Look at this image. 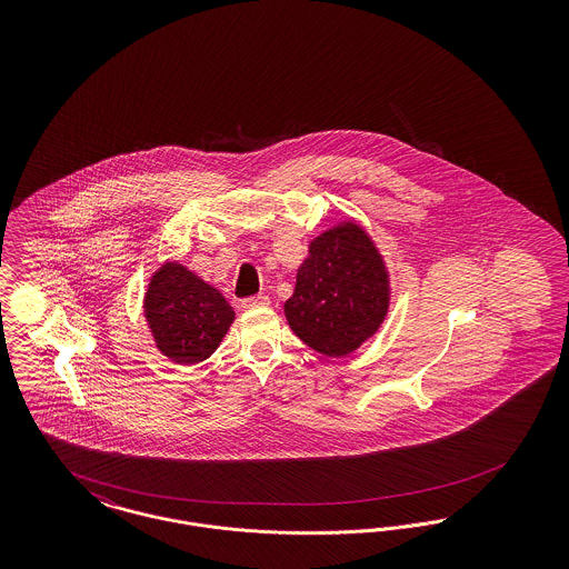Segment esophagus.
<instances>
[{
	"mask_svg": "<svg viewBox=\"0 0 569 569\" xmlns=\"http://www.w3.org/2000/svg\"><path fill=\"white\" fill-rule=\"evenodd\" d=\"M267 305H269V297H264V295L243 298V300H241V307H243V309H253V307H267Z\"/></svg>",
	"mask_w": 569,
	"mask_h": 569,
	"instance_id": "esophagus-1",
	"label": "esophagus"
}]
</instances>
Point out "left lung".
Listing matches in <instances>:
<instances>
[{
    "label": "left lung",
    "instance_id": "left-lung-1",
    "mask_svg": "<svg viewBox=\"0 0 569 569\" xmlns=\"http://www.w3.org/2000/svg\"><path fill=\"white\" fill-rule=\"evenodd\" d=\"M388 307L390 277L383 258L365 228L350 219L309 243L283 311L302 343L339 358L378 332Z\"/></svg>",
    "mask_w": 569,
    "mask_h": 569
}]
</instances>
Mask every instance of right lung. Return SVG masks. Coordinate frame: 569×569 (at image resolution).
Returning a JSON list of instances; mask_svg holds the SVG:
<instances>
[{"label": "right lung", "mask_w": 569, "mask_h": 569, "mask_svg": "<svg viewBox=\"0 0 569 569\" xmlns=\"http://www.w3.org/2000/svg\"><path fill=\"white\" fill-rule=\"evenodd\" d=\"M142 307L156 348L177 365L207 360L234 322L223 295L179 262L153 272Z\"/></svg>", "instance_id": "1"}]
</instances>
